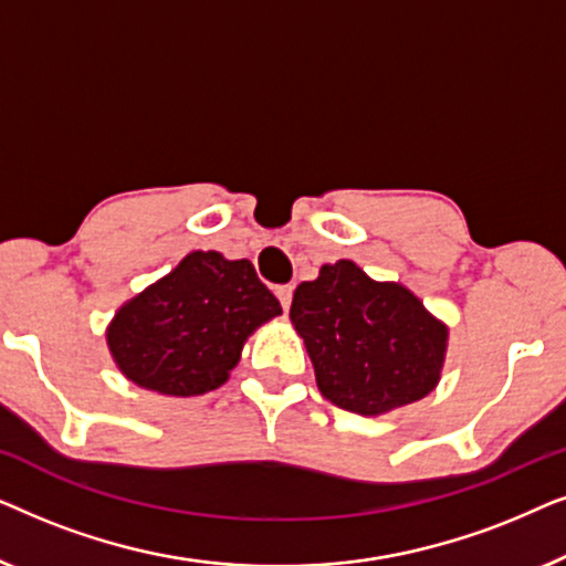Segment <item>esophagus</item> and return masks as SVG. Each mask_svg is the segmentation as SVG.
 Masks as SVG:
<instances>
[{"label":"esophagus","instance_id":"34e87169","mask_svg":"<svg viewBox=\"0 0 566 566\" xmlns=\"http://www.w3.org/2000/svg\"><path fill=\"white\" fill-rule=\"evenodd\" d=\"M275 296H277V301H281L283 312H289V308H291V298H293V285H277Z\"/></svg>","mask_w":566,"mask_h":566}]
</instances>
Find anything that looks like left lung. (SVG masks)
Returning <instances> with one entry per match:
<instances>
[{
	"instance_id": "8db88e82",
	"label": "left lung",
	"mask_w": 566,
	"mask_h": 566,
	"mask_svg": "<svg viewBox=\"0 0 566 566\" xmlns=\"http://www.w3.org/2000/svg\"><path fill=\"white\" fill-rule=\"evenodd\" d=\"M291 324L322 397L347 412H394L428 397L443 374L448 324L407 285L374 281L353 260L322 265L293 291Z\"/></svg>"
}]
</instances>
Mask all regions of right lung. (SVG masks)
Wrapping results in <instances>:
<instances>
[{"label":"right lung","instance_id":"add662e5","mask_svg":"<svg viewBox=\"0 0 566 566\" xmlns=\"http://www.w3.org/2000/svg\"><path fill=\"white\" fill-rule=\"evenodd\" d=\"M283 314L250 260L196 250L128 298L107 324L113 363L130 384L200 397L229 381L247 337Z\"/></svg>","mask_w":566,"mask_h":566}]
</instances>
